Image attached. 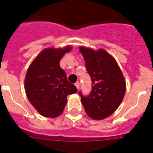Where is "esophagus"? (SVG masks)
Instances as JSON below:
<instances>
[{
	"label": "esophagus",
	"instance_id": "1",
	"mask_svg": "<svg viewBox=\"0 0 153 153\" xmlns=\"http://www.w3.org/2000/svg\"><path fill=\"white\" fill-rule=\"evenodd\" d=\"M75 86H76V88H77L78 90H79V82H78V81H77V82H76V83H75Z\"/></svg>",
	"mask_w": 153,
	"mask_h": 153
}]
</instances>
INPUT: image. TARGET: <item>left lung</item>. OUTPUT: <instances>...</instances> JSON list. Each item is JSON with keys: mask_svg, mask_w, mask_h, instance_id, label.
<instances>
[{"mask_svg": "<svg viewBox=\"0 0 153 153\" xmlns=\"http://www.w3.org/2000/svg\"><path fill=\"white\" fill-rule=\"evenodd\" d=\"M79 51L93 82L88 97H83L79 92L81 102L90 118L104 120L122 102L126 90L125 78L117 60L105 50L95 51L82 46Z\"/></svg>", "mask_w": 153, "mask_h": 153, "instance_id": "1", "label": "left lung"}]
</instances>
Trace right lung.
Segmentation results:
<instances>
[{"instance_id":"obj_1","label":"right lung","mask_w":153,"mask_h":153,"mask_svg":"<svg viewBox=\"0 0 153 153\" xmlns=\"http://www.w3.org/2000/svg\"><path fill=\"white\" fill-rule=\"evenodd\" d=\"M71 50L70 45L45 48L28 67L24 89L31 105L43 117L56 118L60 116L67 102V96L77 92L60 66L62 57Z\"/></svg>"}]
</instances>
